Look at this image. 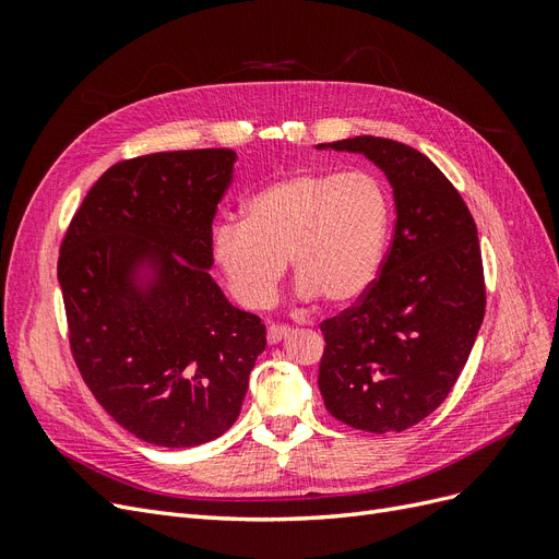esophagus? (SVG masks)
I'll list each match as a JSON object with an SVG mask.
<instances>
[{"label":"esophagus","mask_w":559,"mask_h":559,"mask_svg":"<svg viewBox=\"0 0 559 559\" xmlns=\"http://www.w3.org/2000/svg\"><path fill=\"white\" fill-rule=\"evenodd\" d=\"M292 333V329H286V326H277V324H273L267 329V345H277V343H282L286 335Z\"/></svg>","instance_id":"obj_1"}]
</instances>
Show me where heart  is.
I'll use <instances>...</instances> for the list:
<instances>
[{
	"mask_svg": "<svg viewBox=\"0 0 559 559\" xmlns=\"http://www.w3.org/2000/svg\"><path fill=\"white\" fill-rule=\"evenodd\" d=\"M389 233V202L366 173L298 170L245 202V218L212 226L210 251L228 294L247 310L275 302L284 259L302 302L343 308L376 284Z\"/></svg>",
	"mask_w": 559,
	"mask_h": 559,
	"instance_id": "obj_1",
	"label": "heart"
}]
</instances>
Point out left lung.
<instances>
[{"label":"left lung","mask_w":559,"mask_h":559,"mask_svg":"<svg viewBox=\"0 0 559 559\" xmlns=\"http://www.w3.org/2000/svg\"><path fill=\"white\" fill-rule=\"evenodd\" d=\"M317 148L366 156L392 186L396 210L380 277L321 324L319 392L354 429L405 431L445 401L480 331L478 228L448 177L413 146L361 134Z\"/></svg>","instance_id":"obj_1"}]
</instances>
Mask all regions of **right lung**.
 <instances>
[{"label":"right lung","instance_id":"add662e5","mask_svg":"<svg viewBox=\"0 0 559 559\" xmlns=\"http://www.w3.org/2000/svg\"><path fill=\"white\" fill-rule=\"evenodd\" d=\"M233 148L123 160L95 181L64 235L58 282L70 345L97 403L160 448L210 443L238 419L265 326L210 270Z\"/></svg>","mask_w":559,"mask_h":559}]
</instances>
